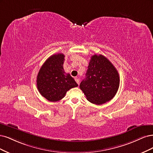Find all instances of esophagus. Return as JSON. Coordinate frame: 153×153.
<instances>
[{"mask_svg":"<svg viewBox=\"0 0 153 153\" xmlns=\"http://www.w3.org/2000/svg\"><path fill=\"white\" fill-rule=\"evenodd\" d=\"M75 81H76V82L78 84V85H79V79L78 78H75Z\"/></svg>","mask_w":153,"mask_h":153,"instance_id":"esophagus-1","label":"esophagus"}]
</instances>
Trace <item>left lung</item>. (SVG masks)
Instances as JSON below:
<instances>
[{
    "mask_svg": "<svg viewBox=\"0 0 153 153\" xmlns=\"http://www.w3.org/2000/svg\"><path fill=\"white\" fill-rule=\"evenodd\" d=\"M120 81L119 74L112 63L104 56L94 55L91 57L80 89L88 101L101 105L115 96Z\"/></svg>",
    "mask_w": 153,
    "mask_h": 153,
    "instance_id": "1",
    "label": "left lung"
}]
</instances>
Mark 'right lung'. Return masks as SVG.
<instances>
[{"label":"right lung","mask_w":153,"mask_h":153,"mask_svg":"<svg viewBox=\"0 0 153 153\" xmlns=\"http://www.w3.org/2000/svg\"><path fill=\"white\" fill-rule=\"evenodd\" d=\"M65 55L58 53L49 57L37 76V87L41 95L50 102H57L65 97L67 91L78 86L74 79L63 69Z\"/></svg>","instance_id":"obj_1"}]
</instances>
